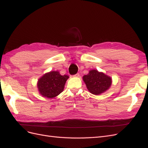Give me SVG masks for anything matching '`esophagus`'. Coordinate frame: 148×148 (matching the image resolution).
Wrapping results in <instances>:
<instances>
[{"label": "esophagus", "instance_id": "1", "mask_svg": "<svg viewBox=\"0 0 148 148\" xmlns=\"http://www.w3.org/2000/svg\"><path fill=\"white\" fill-rule=\"evenodd\" d=\"M73 76H74V77H79V73H77L76 74L74 75Z\"/></svg>", "mask_w": 148, "mask_h": 148}]
</instances>
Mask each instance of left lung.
I'll return each mask as SVG.
<instances>
[{"label": "left lung", "instance_id": "obj_1", "mask_svg": "<svg viewBox=\"0 0 148 148\" xmlns=\"http://www.w3.org/2000/svg\"><path fill=\"white\" fill-rule=\"evenodd\" d=\"M87 89L94 95H99L108 90L111 86L112 79L110 76L97 70L89 71V73L82 77Z\"/></svg>", "mask_w": 148, "mask_h": 148}]
</instances>
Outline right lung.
Instances as JSON below:
<instances>
[{
    "label": "right lung",
    "mask_w": 148,
    "mask_h": 148,
    "mask_svg": "<svg viewBox=\"0 0 148 148\" xmlns=\"http://www.w3.org/2000/svg\"><path fill=\"white\" fill-rule=\"evenodd\" d=\"M67 75H60L58 71H51L45 73L39 79L37 86L39 94L47 98H54L61 93L64 89Z\"/></svg>",
    "instance_id": "add662e5"
}]
</instances>
